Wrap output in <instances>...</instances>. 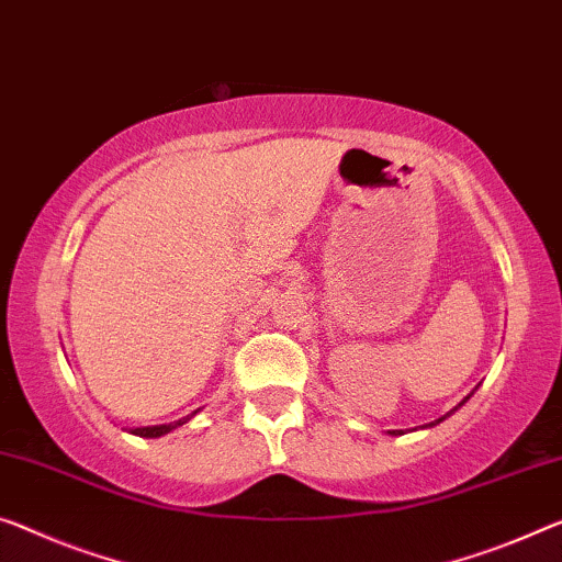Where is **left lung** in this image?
Segmentation results:
<instances>
[{"instance_id":"1","label":"left lung","mask_w":562,"mask_h":562,"mask_svg":"<svg viewBox=\"0 0 562 562\" xmlns=\"http://www.w3.org/2000/svg\"><path fill=\"white\" fill-rule=\"evenodd\" d=\"M474 392H477V386H474V390H472V392H470L468 396H464V400H462L460 404H457V407H454V409H450V412H447V414H445V417H439V419H435V422H429V425H425V427H422V429H427V427H437V425H439V422H445L447 417H450V414H454L457 409H460V407H462V404H464V402H468V400H470V396H472ZM390 435H394V437H396V435H402V429H392V431H390Z\"/></svg>"}]
</instances>
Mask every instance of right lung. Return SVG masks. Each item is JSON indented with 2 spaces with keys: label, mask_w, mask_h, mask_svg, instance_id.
I'll return each mask as SVG.
<instances>
[{
  "label": "right lung",
  "mask_w": 562,
  "mask_h": 562,
  "mask_svg": "<svg viewBox=\"0 0 562 562\" xmlns=\"http://www.w3.org/2000/svg\"><path fill=\"white\" fill-rule=\"evenodd\" d=\"M201 412V409H195V412H191L188 414V417H183V419H178V422H170V425H155V427H135V429H131V435H137V437H145V439H155V437H162V435H168V431H172V429H178V427H183L186 422H191L195 414Z\"/></svg>",
  "instance_id": "obj_1"
}]
</instances>
